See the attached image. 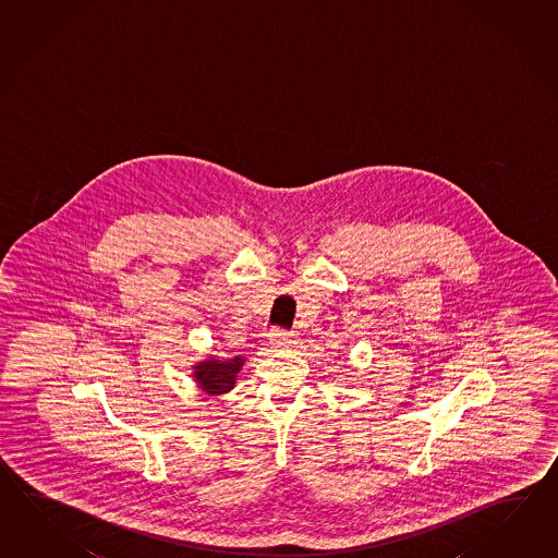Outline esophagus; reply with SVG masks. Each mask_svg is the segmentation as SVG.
I'll return each instance as SVG.
<instances>
[{
	"mask_svg": "<svg viewBox=\"0 0 558 558\" xmlns=\"http://www.w3.org/2000/svg\"><path fill=\"white\" fill-rule=\"evenodd\" d=\"M267 343L274 349H283V347H291L296 343V335L293 331H281V329H275L269 332L267 337Z\"/></svg>",
	"mask_w": 558,
	"mask_h": 558,
	"instance_id": "1",
	"label": "esophagus"
}]
</instances>
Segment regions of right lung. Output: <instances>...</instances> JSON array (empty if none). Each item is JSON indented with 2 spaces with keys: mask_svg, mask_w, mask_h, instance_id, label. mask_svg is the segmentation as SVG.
Wrapping results in <instances>:
<instances>
[{
  "mask_svg": "<svg viewBox=\"0 0 558 558\" xmlns=\"http://www.w3.org/2000/svg\"><path fill=\"white\" fill-rule=\"evenodd\" d=\"M245 356H207L193 365V379L209 397L226 395L235 387Z\"/></svg>",
  "mask_w": 558,
  "mask_h": 558,
  "instance_id": "add662e5",
  "label": "right lung"
}]
</instances>
